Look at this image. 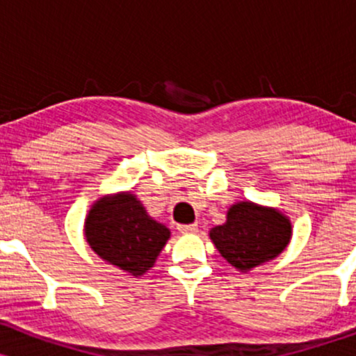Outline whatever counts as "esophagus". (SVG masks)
Wrapping results in <instances>:
<instances>
[{"instance_id": "esophagus-1", "label": "esophagus", "mask_w": 356, "mask_h": 356, "mask_svg": "<svg viewBox=\"0 0 356 356\" xmlns=\"http://www.w3.org/2000/svg\"><path fill=\"white\" fill-rule=\"evenodd\" d=\"M177 229L182 232V234H194V232H197V224H181V226H177Z\"/></svg>"}]
</instances>
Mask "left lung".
<instances>
[{"label": "left lung", "instance_id": "obj_1", "mask_svg": "<svg viewBox=\"0 0 356 356\" xmlns=\"http://www.w3.org/2000/svg\"><path fill=\"white\" fill-rule=\"evenodd\" d=\"M211 239L227 263L249 271L288 246L291 224L275 209L239 202L227 212L226 222L212 227Z\"/></svg>", "mask_w": 356, "mask_h": 356}]
</instances>
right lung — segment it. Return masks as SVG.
I'll use <instances>...</instances> for the list:
<instances>
[{
    "label": "right lung",
    "instance_id": "right-lung-1",
    "mask_svg": "<svg viewBox=\"0 0 356 356\" xmlns=\"http://www.w3.org/2000/svg\"><path fill=\"white\" fill-rule=\"evenodd\" d=\"M170 231L149 218L130 192L104 197L93 204L85 220V238L102 259L134 276L154 266Z\"/></svg>",
    "mask_w": 356,
    "mask_h": 356
}]
</instances>
